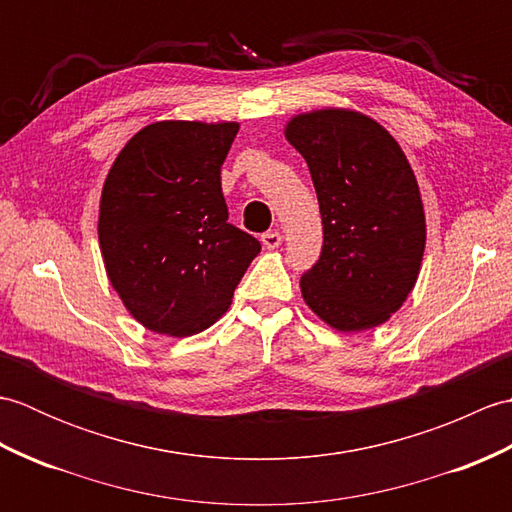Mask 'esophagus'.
<instances>
[{"label": "esophagus", "mask_w": 512, "mask_h": 512, "mask_svg": "<svg viewBox=\"0 0 512 512\" xmlns=\"http://www.w3.org/2000/svg\"><path fill=\"white\" fill-rule=\"evenodd\" d=\"M262 244L266 246V248H279L281 246V233L279 231H268V233H264L262 235Z\"/></svg>", "instance_id": "34e87169"}]
</instances>
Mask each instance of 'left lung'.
<instances>
[{"mask_svg": "<svg viewBox=\"0 0 512 512\" xmlns=\"http://www.w3.org/2000/svg\"><path fill=\"white\" fill-rule=\"evenodd\" d=\"M286 138L308 162L323 222L301 295L334 330L376 328L416 286L427 239L409 160L385 127L352 110L299 114Z\"/></svg>", "mask_w": 512, "mask_h": 512, "instance_id": "8db88e82", "label": "left lung"}]
</instances>
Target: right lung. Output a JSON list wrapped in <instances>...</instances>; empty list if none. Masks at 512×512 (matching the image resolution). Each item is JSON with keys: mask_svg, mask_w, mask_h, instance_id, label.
I'll use <instances>...</instances> for the list:
<instances>
[{"mask_svg": "<svg viewBox=\"0 0 512 512\" xmlns=\"http://www.w3.org/2000/svg\"><path fill=\"white\" fill-rule=\"evenodd\" d=\"M237 123L160 121L129 140L101 193L107 277L147 330L191 336L231 306L262 244L228 224L220 171Z\"/></svg>", "mask_w": 512, "mask_h": 512, "instance_id": "add662e5", "label": "right lung"}]
</instances>
